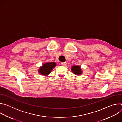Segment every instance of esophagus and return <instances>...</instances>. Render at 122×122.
<instances>
[{
  "label": "esophagus",
  "mask_w": 122,
  "mask_h": 122,
  "mask_svg": "<svg viewBox=\"0 0 122 122\" xmlns=\"http://www.w3.org/2000/svg\"><path fill=\"white\" fill-rule=\"evenodd\" d=\"M61 64H62V65L63 66H66L67 63H66V62H63V63H62Z\"/></svg>",
  "instance_id": "34e87169"
}]
</instances>
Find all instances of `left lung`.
<instances>
[{"mask_svg": "<svg viewBox=\"0 0 122 122\" xmlns=\"http://www.w3.org/2000/svg\"><path fill=\"white\" fill-rule=\"evenodd\" d=\"M72 72L77 75H80L82 74V71L80 66H73L71 67Z\"/></svg>", "mask_w": 122, "mask_h": 122, "instance_id": "left-lung-1", "label": "left lung"}]
</instances>
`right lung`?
<instances>
[{"label": "right lung", "instance_id": "right-lung-1", "mask_svg": "<svg viewBox=\"0 0 122 122\" xmlns=\"http://www.w3.org/2000/svg\"><path fill=\"white\" fill-rule=\"evenodd\" d=\"M56 63L55 62L45 63L42 65L39 69V72L41 75L47 76L50 74L51 71L56 66Z\"/></svg>", "mask_w": 122, "mask_h": 122}]
</instances>
